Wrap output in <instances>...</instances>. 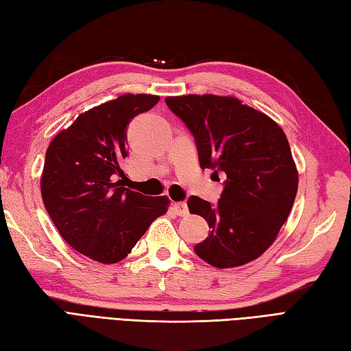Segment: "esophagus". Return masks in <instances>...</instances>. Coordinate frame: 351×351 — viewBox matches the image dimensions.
<instances>
[{"label":"esophagus","instance_id":"1","mask_svg":"<svg viewBox=\"0 0 351 351\" xmlns=\"http://www.w3.org/2000/svg\"><path fill=\"white\" fill-rule=\"evenodd\" d=\"M173 208H174L177 216L186 217L187 215H189V208H187V204L186 202H174L173 204Z\"/></svg>","mask_w":351,"mask_h":351}]
</instances>
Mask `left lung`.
I'll return each mask as SVG.
<instances>
[{"instance_id":"8db88e82","label":"left lung","mask_w":351,"mask_h":351,"mask_svg":"<svg viewBox=\"0 0 351 351\" xmlns=\"http://www.w3.org/2000/svg\"><path fill=\"white\" fill-rule=\"evenodd\" d=\"M167 106L195 136L201 168L225 173L216 205L191 196L192 215L207 220L208 237L195 253L216 268L258 259L276 241L298 192V169L283 130L234 97H167Z\"/></svg>"}]
</instances>
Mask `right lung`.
I'll list each match as a JSON object with an SVG mask.
<instances>
[{"label":"right lung","instance_id":"right-lung-1","mask_svg":"<svg viewBox=\"0 0 351 351\" xmlns=\"http://www.w3.org/2000/svg\"><path fill=\"white\" fill-rule=\"evenodd\" d=\"M158 101V95L126 93L93 107L59 132L46 152L43 202L64 240L89 259H125L168 210L167 196L153 198L116 182L126 177L121 162L128 155V125Z\"/></svg>","mask_w":351,"mask_h":351}]
</instances>
